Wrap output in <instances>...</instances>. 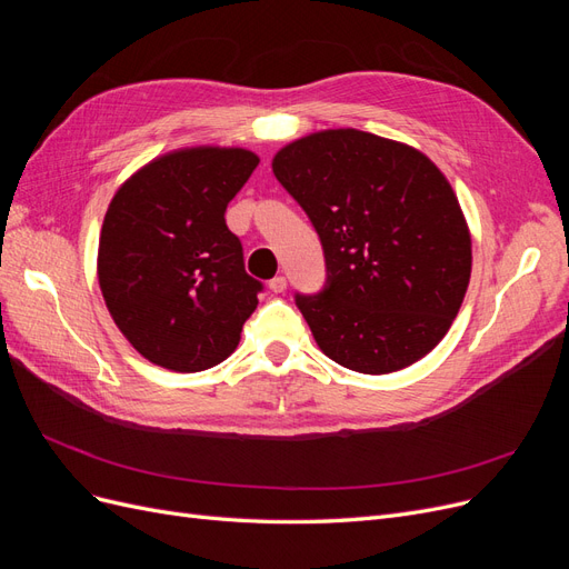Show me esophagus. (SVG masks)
Here are the masks:
<instances>
[{
	"label": "esophagus",
	"instance_id": "1",
	"mask_svg": "<svg viewBox=\"0 0 569 569\" xmlns=\"http://www.w3.org/2000/svg\"><path fill=\"white\" fill-rule=\"evenodd\" d=\"M268 287H270V291H274V295H282V291L287 289V278L284 274H278V278H272L268 282Z\"/></svg>",
	"mask_w": 569,
	"mask_h": 569
}]
</instances>
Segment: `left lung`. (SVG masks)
I'll return each mask as SVG.
<instances>
[{"instance_id":"8db88e82","label":"left lung","mask_w":569,"mask_h":569,"mask_svg":"<svg viewBox=\"0 0 569 569\" xmlns=\"http://www.w3.org/2000/svg\"><path fill=\"white\" fill-rule=\"evenodd\" d=\"M272 173L311 218L327 282L297 306L335 363L387 375L432 351L460 311L472 239L422 151L339 128L282 147Z\"/></svg>"}]
</instances>
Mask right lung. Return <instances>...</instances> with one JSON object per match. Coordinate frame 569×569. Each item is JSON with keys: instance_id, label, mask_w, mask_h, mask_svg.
Here are the masks:
<instances>
[{"instance_id": "obj_1", "label": "right lung", "mask_w": 569, "mask_h": 569, "mask_svg": "<svg viewBox=\"0 0 569 569\" xmlns=\"http://www.w3.org/2000/svg\"><path fill=\"white\" fill-rule=\"evenodd\" d=\"M258 157L239 147L163 153L113 194L97 274L118 330L153 366L199 372L239 343L263 284L244 270L226 209Z\"/></svg>"}]
</instances>
